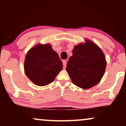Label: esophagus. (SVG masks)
<instances>
[{
    "instance_id": "esophagus-1",
    "label": "esophagus",
    "mask_w": 126,
    "mask_h": 126,
    "mask_svg": "<svg viewBox=\"0 0 126 126\" xmlns=\"http://www.w3.org/2000/svg\"><path fill=\"white\" fill-rule=\"evenodd\" d=\"M63 69H65V68H66V66L67 63H66V61H65V60H63Z\"/></svg>"
}]
</instances>
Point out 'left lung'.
Listing matches in <instances>:
<instances>
[{"label":"left lung","mask_w":126,"mask_h":126,"mask_svg":"<svg viewBox=\"0 0 126 126\" xmlns=\"http://www.w3.org/2000/svg\"><path fill=\"white\" fill-rule=\"evenodd\" d=\"M66 65V71L73 83L88 89L100 82L104 75L106 61L103 51L92 42L76 46Z\"/></svg>","instance_id":"left-lung-1"}]
</instances>
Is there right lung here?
Listing matches in <instances>:
<instances>
[{"mask_svg":"<svg viewBox=\"0 0 126 126\" xmlns=\"http://www.w3.org/2000/svg\"><path fill=\"white\" fill-rule=\"evenodd\" d=\"M25 73L38 86L52 82L63 69V63L49 44L37 45L27 52L25 61Z\"/></svg>","mask_w":126,"mask_h":126,"instance_id":"add662e5","label":"right lung"}]
</instances>
